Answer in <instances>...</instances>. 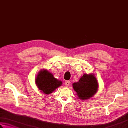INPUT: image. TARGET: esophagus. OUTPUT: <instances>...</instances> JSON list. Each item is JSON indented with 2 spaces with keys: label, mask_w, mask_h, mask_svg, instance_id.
<instances>
[{
  "label": "esophagus",
  "mask_w": 128,
  "mask_h": 128,
  "mask_svg": "<svg viewBox=\"0 0 128 128\" xmlns=\"http://www.w3.org/2000/svg\"><path fill=\"white\" fill-rule=\"evenodd\" d=\"M70 82H69V81H66V82H65V86H69V85H70Z\"/></svg>",
  "instance_id": "34e87169"
}]
</instances>
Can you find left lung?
I'll list each match as a JSON object with an SVG mask.
<instances>
[{"instance_id":"left-lung-1","label":"left lung","mask_w":128,"mask_h":128,"mask_svg":"<svg viewBox=\"0 0 128 128\" xmlns=\"http://www.w3.org/2000/svg\"><path fill=\"white\" fill-rule=\"evenodd\" d=\"M98 82L93 75L84 74L79 81L73 84V88L80 100H85L94 94L98 90Z\"/></svg>"}]
</instances>
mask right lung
Returning <instances> with one entry per match:
<instances>
[{"label":"right lung","mask_w":128,"mask_h":128,"mask_svg":"<svg viewBox=\"0 0 128 128\" xmlns=\"http://www.w3.org/2000/svg\"><path fill=\"white\" fill-rule=\"evenodd\" d=\"M36 84L41 92L49 94L61 86L62 82L54 78L52 74L46 70L40 71L36 78Z\"/></svg>","instance_id":"add662e5"}]
</instances>
